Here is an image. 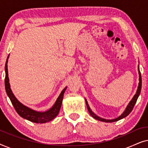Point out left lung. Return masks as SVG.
Segmentation results:
<instances>
[{
    "label": "left lung",
    "mask_w": 148,
    "mask_h": 148,
    "mask_svg": "<svg viewBox=\"0 0 148 148\" xmlns=\"http://www.w3.org/2000/svg\"><path fill=\"white\" fill-rule=\"evenodd\" d=\"M138 73H139V84H138V87H137V92H136V94L134 95V96L133 97V98L131 99V100L129 102V103L127 105L126 108H125V110H124V112H123L122 114H121L120 116L119 117H117L116 119H103L102 117H100L98 115L95 114V113L93 112V111L91 110L90 107L89 106V104L88 103V101L86 98H85V101H86V106H87V108H88V112L90 113L91 116H92L93 118L96 119V120L98 121H102V122H106V123H112V122H115V121H119L121 120V119H122L123 118H125V117H126L127 116H128V115L130 114V112L132 111L133 107H134L135 103L137 102V98H138V97L139 96V94H140L141 93V73L139 71V66L138 65Z\"/></svg>",
    "instance_id": "8db88e82"
}]
</instances>
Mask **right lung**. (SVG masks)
Masks as SVG:
<instances>
[{
	"label": "right lung",
	"instance_id": "add662e5",
	"mask_svg": "<svg viewBox=\"0 0 148 148\" xmlns=\"http://www.w3.org/2000/svg\"><path fill=\"white\" fill-rule=\"evenodd\" d=\"M9 57V54L8 56L7 61L5 64V90L7 92V96L11 100V102L13 104V106L15 108L16 112H17L20 116L22 118L27 119V120L34 122L36 123H45L49 121H52L55 117L57 116L59 113L60 107H61L62 99L65 90L67 87H65L62 92H60L58 98L56 99L55 103L53 106L50 108L49 110L45 111V112H38V111L34 110L33 109L29 108V107L25 106L22 103L19 102V100L16 98L15 95L13 94L12 92L11 86L9 84V79L8 77V67H7V62L8 58Z\"/></svg>",
	"mask_w": 148,
	"mask_h": 148
}]
</instances>
